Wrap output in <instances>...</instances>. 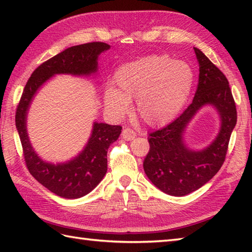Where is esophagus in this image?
Wrapping results in <instances>:
<instances>
[{"mask_svg":"<svg viewBox=\"0 0 252 252\" xmlns=\"http://www.w3.org/2000/svg\"><path fill=\"white\" fill-rule=\"evenodd\" d=\"M122 138L123 140H126V141H132L133 138H135V136H136V133L133 131L132 129H129V127H126L125 130L122 131Z\"/></svg>","mask_w":252,"mask_h":252,"instance_id":"obj_1","label":"esophagus"}]
</instances>
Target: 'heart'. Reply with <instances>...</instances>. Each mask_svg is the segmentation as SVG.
I'll return each instance as SVG.
<instances>
[{"label":"heart","mask_w":252,"mask_h":252,"mask_svg":"<svg viewBox=\"0 0 252 252\" xmlns=\"http://www.w3.org/2000/svg\"><path fill=\"white\" fill-rule=\"evenodd\" d=\"M115 89L104 93L107 111L122 117L135 98V110L151 126L173 120L183 108L194 83L189 63L172 61L167 55H148L119 67L114 74Z\"/></svg>","instance_id":"1"}]
</instances>
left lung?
<instances>
[{"instance_id": "8db88e82", "label": "left lung", "mask_w": 252, "mask_h": 252, "mask_svg": "<svg viewBox=\"0 0 252 252\" xmlns=\"http://www.w3.org/2000/svg\"><path fill=\"white\" fill-rule=\"evenodd\" d=\"M199 63L198 88L192 103L170 125L149 133L151 148L143 167L147 178L171 196H185L200 189L215 176L225 160L229 137L237 122L236 105L223 72L203 53L194 47ZM213 105L220 116L217 137L201 151L186 145L184 133L203 105Z\"/></svg>"}]
</instances>
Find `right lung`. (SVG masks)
I'll return each mask as SVG.
<instances>
[{"label": "right lung", "instance_id": "1", "mask_svg": "<svg viewBox=\"0 0 252 252\" xmlns=\"http://www.w3.org/2000/svg\"><path fill=\"white\" fill-rule=\"evenodd\" d=\"M109 49L110 45L103 42H92L69 47L44 62L32 72L16 110V127L27 168L39 183L63 198L83 197L98 185L107 172V151L118 140L122 127L94 122L92 134L83 151L67 162L55 164L42 160L31 145L27 133L29 107L37 90L55 74H95L98 70V56Z\"/></svg>", "mask_w": 252, "mask_h": 252}]
</instances>
